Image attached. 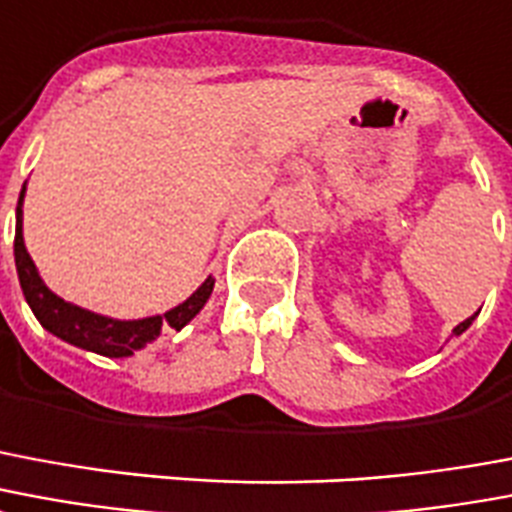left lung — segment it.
Returning a JSON list of instances; mask_svg holds the SVG:
<instances>
[{
  "label": "left lung",
  "instance_id": "obj_1",
  "mask_svg": "<svg viewBox=\"0 0 512 512\" xmlns=\"http://www.w3.org/2000/svg\"><path fill=\"white\" fill-rule=\"evenodd\" d=\"M472 320H475V314H472V317H467V320H464V323H458L456 328H453V333H464L469 328V323H472Z\"/></svg>",
  "mask_w": 512,
  "mask_h": 512
}]
</instances>
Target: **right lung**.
Segmentation results:
<instances>
[{"label": "right lung", "instance_id": "obj_1", "mask_svg": "<svg viewBox=\"0 0 512 512\" xmlns=\"http://www.w3.org/2000/svg\"><path fill=\"white\" fill-rule=\"evenodd\" d=\"M26 189V187H24ZM24 189L18 198V208H15V268H18V279H21V290H24L26 304L32 306L34 317L40 320L45 331H51L54 336L64 339V342L92 350L97 355H108V358H127L135 350H140L143 344H149L151 339H157L165 325L170 328H184V325L203 309L208 301V295L214 290V279H206L203 285L189 295L184 304L176 309H170L162 317H146V320H111L102 314L86 312L81 306L67 304L64 298L54 295L43 285V279L34 268L32 257L24 246V233H21V203H24Z\"/></svg>", "mask_w": 512, "mask_h": 512}]
</instances>
